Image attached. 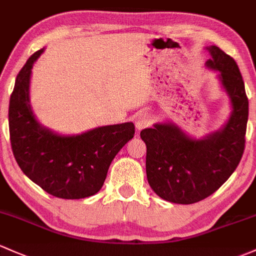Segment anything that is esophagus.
Returning <instances> with one entry per match:
<instances>
[{
  "label": "esophagus",
  "instance_id": "34e87169",
  "mask_svg": "<svg viewBox=\"0 0 256 256\" xmlns=\"http://www.w3.org/2000/svg\"><path fill=\"white\" fill-rule=\"evenodd\" d=\"M152 116H151L150 114H148V112H140V114H136V126L140 130V129L142 128L149 127L151 123H152Z\"/></svg>",
  "mask_w": 256,
  "mask_h": 256
}]
</instances>
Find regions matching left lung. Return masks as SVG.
Wrapping results in <instances>:
<instances>
[{
    "label": "left lung",
    "instance_id": "1",
    "mask_svg": "<svg viewBox=\"0 0 256 256\" xmlns=\"http://www.w3.org/2000/svg\"><path fill=\"white\" fill-rule=\"evenodd\" d=\"M206 66L218 78L232 104L224 127L193 139L172 123H156L140 136L146 144L148 182L158 196L174 204H194L215 193L240 162L246 148L249 101L234 60L217 46L208 48Z\"/></svg>",
    "mask_w": 256,
    "mask_h": 256
}]
</instances>
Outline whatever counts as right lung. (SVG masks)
Masks as SVG:
<instances>
[{
	"mask_svg": "<svg viewBox=\"0 0 256 256\" xmlns=\"http://www.w3.org/2000/svg\"><path fill=\"white\" fill-rule=\"evenodd\" d=\"M44 48L18 73L10 98L8 122L13 155L24 174L61 199H83L104 186L114 156L134 136L132 122L104 126L79 136H60L44 128L29 104L30 74Z\"/></svg>",
	"mask_w": 256,
	"mask_h": 256,
	"instance_id": "right-lung-1",
	"label": "right lung"
}]
</instances>
